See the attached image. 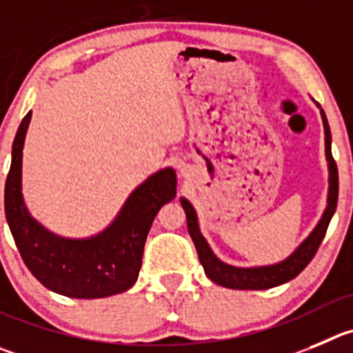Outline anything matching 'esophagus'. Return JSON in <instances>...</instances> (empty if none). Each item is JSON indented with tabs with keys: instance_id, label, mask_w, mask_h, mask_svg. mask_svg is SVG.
<instances>
[{
	"instance_id": "1",
	"label": "esophagus",
	"mask_w": 353,
	"mask_h": 353,
	"mask_svg": "<svg viewBox=\"0 0 353 353\" xmlns=\"http://www.w3.org/2000/svg\"><path fill=\"white\" fill-rule=\"evenodd\" d=\"M183 174H184V170H183Z\"/></svg>"
}]
</instances>
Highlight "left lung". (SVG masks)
<instances>
[{
  "instance_id": "left-lung-1",
  "label": "left lung",
  "mask_w": 353,
  "mask_h": 353,
  "mask_svg": "<svg viewBox=\"0 0 353 353\" xmlns=\"http://www.w3.org/2000/svg\"><path fill=\"white\" fill-rule=\"evenodd\" d=\"M315 106L321 110L322 123H324L325 160H327L329 170L327 203H325L324 212H322L321 219L314 226V230L298 243V247H296L288 258L279 263H272V265L259 266H235L221 261V259L214 254L209 242H207L205 236L200 232L199 216H196L195 207L192 205L190 200L181 196V205H183L184 212H186L188 232L192 235L193 243L196 247V252H199V259L203 266V272L216 284L228 289H242V291L243 289L258 291V289L276 288V285L285 284V282L292 281L296 275H299L305 270V266L312 261L315 252H317L319 245H321L325 232H327L331 217L334 216L336 203H338V167H336V161L332 160L331 154V130H329L327 118H325L324 110H322L319 102H315Z\"/></svg>"
}]
</instances>
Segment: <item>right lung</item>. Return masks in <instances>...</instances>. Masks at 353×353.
<instances>
[{"mask_svg":"<svg viewBox=\"0 0 353 353\" xmlns=\"http://www.w3.org/2000/svg\"><path fill=\"white\" fill-rule=\"evenodd\" d=\"M31 114H26L15 134L5 184L6 223L26 266L45 288L68 298L94 299L125 292L139 276L144 243L158 210L176 199V170L165 167L151 174L99 233L62 236L29 212L22 193V157Z\"/></svg>","mask_w":353,"mask_h":353,"instance_id":"1","label":"right lung"}]
</instances>
